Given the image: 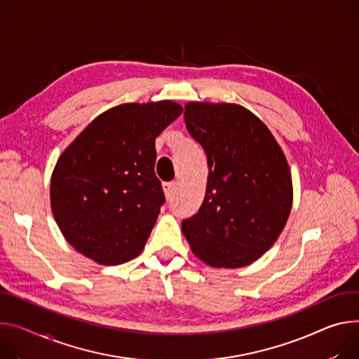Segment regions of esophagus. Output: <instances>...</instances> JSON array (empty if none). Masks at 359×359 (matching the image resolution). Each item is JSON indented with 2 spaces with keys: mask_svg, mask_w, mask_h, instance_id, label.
I'll list each match as a JSON object with an SVG mask.
<instances>
[{
  "mask_svg": "<svg viewBox=\"0 0 359 359\" xmlns=\"http://www.w3.org/2000/svg\"><path fill=\"white\" fill-rule=\"evenodd\" d=\"M175 190H176V183H173V182L163 183V191H165V196H166V199H168V201H169V199H172Z\"/></svg>",
  "mask_w": 359,
  "mask_h": 359,
  "instance_id": "34e87169",
  "label": "esophagus"
}]
</instances>
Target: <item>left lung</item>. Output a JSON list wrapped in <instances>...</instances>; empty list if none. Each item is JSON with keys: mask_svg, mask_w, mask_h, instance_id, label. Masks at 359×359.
<instances>
[{"mask_svg": "<svg viewBox=\"0 0 359 359\" xmlns=\"http://www.w3.org/2000/svg\"><path fill=\"white\" fill-rule=\"evenodd\" d=\"M184 123L208 157L199 212L183 220L191 252L212 268L238 269L272 248L290 215L286 157L266 124L243 106L189 102Z\"/></svg>", "mask_w": 359, "mask_h": 359, "instance_id": "8db88e82", "label": "left lung"}]
</instances>
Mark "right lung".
<instances>
[{
    "label": "right lung",
    "instance_id": "add662e5",
    "mask_svg": "<svg viewBox=\"0 0 359 359\" xmlns=\"http://www.w3.org/2000/svg\"><path fill=\"white\" fill-rule=\"evenodd\" d=\"M182 111L172 100L116 106L58 157L53 216L66 241L95 264L114 266L142 253L165 203L154 142Z\"/></svg>",
    "mask_w": 359,
    "mask_h": 359
}]
</instances>
